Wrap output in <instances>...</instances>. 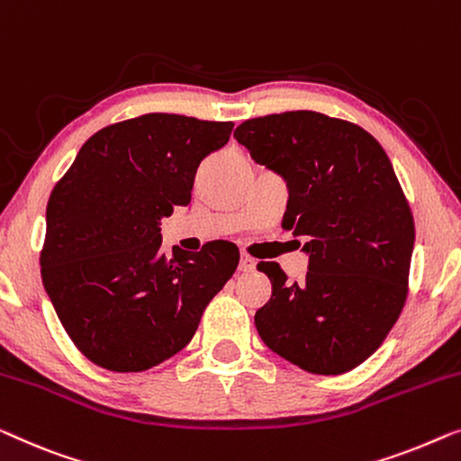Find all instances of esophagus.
Instances as JSON below:
<instances>
[{"label": "esophagus", "mask_w": 461, "mask_h": 461, "mask_svg": "<svg viewBox=\"0 0 461 461\" xmlns=\"http://www.w3.org/2000/svg\"><path fill=\"white\" fill-rule=\"evenodd\" d=\"M256 259L249 258V256H241V264H239V270L241 272H253L256 270Z\"/></svg>", "instance_id": "34e87169"}]
</instances>
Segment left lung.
Instances as JSON below:
<instances>
[{"label":"left lung","instance_id":"obj_1","mask_svg":"<svg viewBox=\"0 0 461 461\" xmlns=\"http://www.w3.org/2000/svg\"><path fill=\"white\" fill-rule=\"evenodd\" d=\"M235 139L253 162L285 178L283 229L305 237L303 283L275 262L256 312L262 341L312 375H343L368 359L408 297L413 218L389 156L370 132L318 112L245 120Z\"/></svg>","mask_w":461,"mask_h":461}]
</instances>
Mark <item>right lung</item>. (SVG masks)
Wrapping results in <instances>:
<instances>
[{
    "mask_svg": "<svg viewBox=\"0 0 461 461\" xmlns=\"http://www.w3.org/2000/svg\"><path fill=\"white\" fill-rule=\"evenodd\" d=\"M232 122L145 114L97 131L53 186L41 278L85 357L112 372L162 364L195 335L239 264L229 241L166 258L162 218L191 202L197 166Z\"/></svg>",
    "mask_w": 461,
    "mask_h": 461,
    "instance_id": "add662e5",
    "label": "right lung"
}]
</instances>
